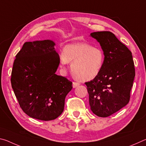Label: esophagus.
<instances>
[{
  "label": "esophagus",
  "instance_id": "esophagus-1",
  "mask_svg": "<svg viewBox=\"0 0 146 146\" xmlns=\"http://www.w3.org/2000/svg\"><path fill=\"white\" fill-rule=\"evenodd\" d=\"M79 85H80V84H79L78 82H73V88H75L77 87V86H78Z\"/></svg>",
  "mask_w": 146,
  "mask_h": 146
}]
</instances>
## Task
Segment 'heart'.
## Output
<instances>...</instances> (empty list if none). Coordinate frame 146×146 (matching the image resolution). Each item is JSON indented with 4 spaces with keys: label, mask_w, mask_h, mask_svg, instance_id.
I'll use <instances>...</instances> for the list:
<instances>
[{
    "label": "heart",
    "mask_w": 146,
    "mask_h": 146,
    "mask_svg": "<svg viewBox=\"0 0 146 146\" xmlns=\"http://www.w3.org/2000/svg\"><path fill=\"white\" fill-rule=\"evenodd\" d=\"M103 51L98 47L87 43L69 44L63 49L60 56L62 67L72 62L71 70L76 79L87 82L93 80L99 75L104 64Z\"/></svg>",
    "instance_id": "obj_1"
}]
</instances>
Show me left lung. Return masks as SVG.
Returning a JSON list of instances; mask_svg holds the SVG:
<instances>
[{
  "label": "left lung",
  "mask_w": 146,
  "mask_h": 146,
  "mask_svg": "<svg viewBox=\"0 0 146 146\" xmlns=\"http://www.w3.org/2000/svg\"><path fill=\"white\" fill-rule=\"evenodd\" d=\"M100 43L105 56L100 73L86 82L91 110L100 117H107L126 106L135 76L132 53L110 31L90 34Z\"/></svg>",
  "instance_id": "left-lung-1"
}]
</instances>
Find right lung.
<instances>
[{
	"mask_svg": "<svg viewBox=\"0 0 146 146\" xmlns=\"http://www.w3.org/2000/svg\"><path fill=\"white\" fill-rule=\"evenodd\" d=\"M51 40L26 42L17 54L11 83L23 111L35 119L54 120L63 112L72 82L55 74L60 57Z\"/></svg>",
	"mask_w": 146,
	"mask_h": 146,
	"instance_id": "obj_1",
	"label": "right lung"
}]
</instances>
